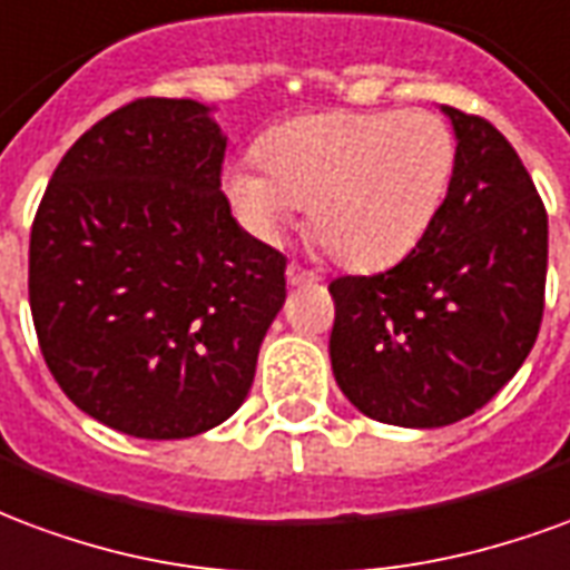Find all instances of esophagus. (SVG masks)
<instances>
[{"mask_svg": "<svg viewBox=\"0 0 570 570\" xmlns=\"http://www.w3.org/2000/svg\"><path fill=\"white\" fill-rule=\"evenodd\" d=\"M288 285H309V282H318V273H313V269H303L297 267V264H288Z\"/></svg>", "mask_w": 570, "mask_h": 570, "instance_id": "1", "label": "esophagus"}]
</instances>
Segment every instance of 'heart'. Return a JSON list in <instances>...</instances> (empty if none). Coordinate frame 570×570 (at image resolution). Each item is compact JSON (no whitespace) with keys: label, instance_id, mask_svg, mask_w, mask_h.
<instances>
[{"label":"heart","instance_id":"obj_1","mask_svg":"<svg viewBox=\"0 0 570 570\" xmlns=\"http://www.w3.org/2000/svg\"><path fill=\"white\" fill-rule=\"evenodd\" d=\"M255 166L227 173V197L273 239L297 206L346 267L394 264L428 234L455 169L452 130L431 111H325L261 136Z\"/></svg>","mask_w":570,"mask_h":570}]
</instances>
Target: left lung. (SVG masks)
<instances>
[{"mask_svg": "<svg viewBox=\"0 0 570 570\" xmlns=\"http://www.w3.org/2000/svg\"><path fill=\"white\" fill-rule=\"evenodd\" d=\"M455 169L416 248L376 276L331 282V367L364 416L443 428L495 397L538 340L547 209L513 145L443 106Z\"/></svg>", "mask_w": 570, "mask_h": 570, "instance_id": "1", "label": "left lung"}]
</instances>
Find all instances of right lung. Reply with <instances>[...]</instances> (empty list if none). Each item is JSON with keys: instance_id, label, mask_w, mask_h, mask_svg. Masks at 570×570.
<instances>
[{"instance_id": "right-lung-1", "label": "right lung", "mask_w": 570, "mask_h": 570, "mask_svg": "<svg viewBox=\"0 0 570 570\" xmlns=\"http://www.w3.org/2000/svg\"><path fill=\"white\" fill-rule=\"evenodd\" d=\"M227 136L194 99H136L66 151L29 234L41 355L81 413L181 440L255 382L285 303V257L222 194Z\"/></svg>"}]
</instances>
